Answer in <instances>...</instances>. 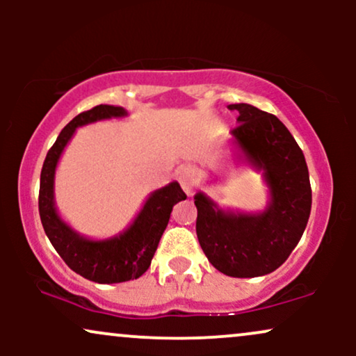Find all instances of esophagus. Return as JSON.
<instances>
[{"label":"esophagus","mask_w":356,"mask_h":356,"mask_svg":"<svg viewBox=\"0 0 356 356\" xmlns=\"http://www.w3.org/2000/svg\"><path fill=\"white\" fill-rule=\"evenodd\" d=\"M175 175H177V181H179V184H181V187L184 189V192H186V194H192L195 187H197L199 174H197V170H195L192 165L179 167Z\"/></svg>","instance_id":"1"}]
</instances>
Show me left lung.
<instances>
[{
    "label": "left lung",
    "instance_id": "1",
    "mask_svg": "<svg viewBox=\"0 0 356 356\" xmlns=\"http://www.w3.org/2000/svg\"><path fill=\"white\" fill-rule=\"evenodd\" d=\"M238 113L231 130L238 157L263 172L269 204L263 212L222 211L199 192V244L218 271L232 277H256L273 273L288 259L300 243L309 212L312 186L303 150L283 122L249 104L227 107Z\"/></svg>",
    "mask_w": 356,
    "mask_h": 356
}]
</instances>
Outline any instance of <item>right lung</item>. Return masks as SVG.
Masks as SVG:
<instances>
[{
    "label": "right lung",
    "instance_id": "1",
    "mask_svg": "<svg viewBox=\"0 0 356 356\" xmlns=\"http://www.w3.org/2000/svg\"><path fill=\"white\" fill-rule=\"evenodd\" d=\"M125 115V108L113 105H97L92 110L81 112L60 132L56 142L48 150L40 175L38 207L48 239L68 268L76 275L100 284L124 283L144 275L152 263L172 207L187 197L177 182H170L169 186L154 191L136 220L122 234L104 241L83 238L61 220L53 199V182L60 155L70 142L76 127Z\"/></svg>",
    "mask_w": 356,
    "mask_h": 356
}]
</instances>
